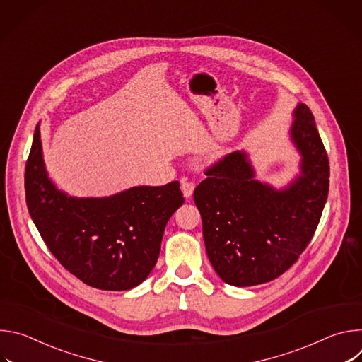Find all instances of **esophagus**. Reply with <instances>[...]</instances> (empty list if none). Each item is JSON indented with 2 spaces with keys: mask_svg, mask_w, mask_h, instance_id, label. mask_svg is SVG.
Returning <instances> with one entry per match:
<instances>
[{
  "mask_svg": "<svg viewBox=\"0 0 362 362\" xmlns=\"http://www.w3.org/2000/svg\"><path fill=\"white\" fill-rule=\"evenodd\" d=\"M182 192H183V196L186 197V199H189L192 194H193V190H194V185L192 183V182H187L186 179H183L182 180Z\"/></svg>",
  "mask_w": 362,
  "mask_h": 362,
  "instance_id": "1",
  "label": "esophagus"
}]
</instances>
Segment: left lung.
Here are the masks:
<instances>
[{
    "instance_id": "8db88e82",
    "label": "left lung",
    "mask_w": 362,
    "mask_h": 362,
    "mask_svg": "<svg viewBox=\"0 0 362 362\" xmlns=\"http://www.w3.org/2000/svg\"><path fill=\"white\" fill-rule=\"evenodd\" d=\"M291 139L300 175L282 190L255 180L246 153L233 151L206 169L193 199L208 257L221 279L252 286L286 272L311 242L329 190V160L306 105L293 112Z\"/></svg>"
}]
</instances>
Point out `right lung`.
<instances>
[{
	"label": "right lung",
	"mask_w": 362,
	"mask_h": 362,
	"mask_svg": "<svg viewBox=\"0 0 362 362\" xmlns=\"http://www.w3.org/2000/svg\"><path fill=\"white\" fill-rule=\"evenodd\" d=\"M24 186L30 216L49 252L76 278L103 291H127L148 276L166 223L185 202L177 180L109 197L67 196L47 176L38 126Z\"/></svg>",
	"instance_id": "obj_1"
}]
</instances>
